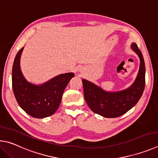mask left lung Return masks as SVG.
Listing matches in <instances>:
<instances>
[{
	"mask_svg": "<svg viewBox=\"0 0 158 158\" xmlns=\"http://www.w3.org/2000/svg\"><path fill=\"white\" fill-rule=\"evenodd\" d=\"M131 47L140 58V67L134 84L118 92H106L86 80L82 79L84 96L92 111L107 118L123 115L133 107L142 96L145 87V64L142 52L136 44Z\"/></svg>",
	"mask_w": 158,
	"mask_h": 158,
	"instance_id": "1",
	"label": "left lung"
}]
</instances>
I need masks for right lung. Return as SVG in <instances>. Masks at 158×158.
<instances>
[{"instance_id": "obj_1", "label": "right lung", "mask_w": 158, "mask_h": 158, "mask_svg": "<svg viewBox=\"0 0 158 158\" xmlns=\"http://www.w3.org/2000/svg\"><path fill=\"white\" fill-rule=\"evenodd\" d=\"M23 48L19 50L12 66V89L15 98L22 109L32 117L42 118L56 112L62 94L73 73L60 74L40 86L29 83L20 69V57Z\"/></svg>"}]
</instances>
